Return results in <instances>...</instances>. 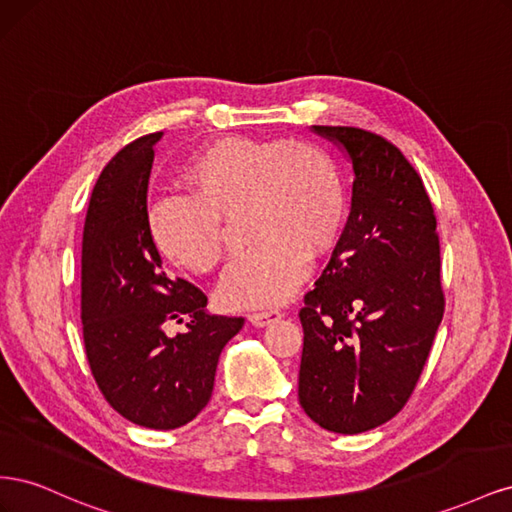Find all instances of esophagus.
Returning a JSON list of instances; mask_svg holds the SVG:
<instances>
[{"label":"esophagus","mask_w":512,"mask_h":512,"mask_svg":"<svg viewBox=\"0 0 512 512\" xmlns=\"http://www.w3.org/2000/svg\"><path fill=\"white\" fill-rule=\"evenodd\" d=\"M280 316H282L280 309H265V312H254V314H250V316H247V320H250V322L254 324V327H265V324L277 320Z\"/></svg>","instance_id":"34e87169"}]
</instances>
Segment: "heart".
Segmentation results:
<instances>
[{
    "mask_svg": "<svg viewBox=\"0 0 512 512\" xmlns=\"http://www.w3.org/2000/svg\"><path fill=\"white\" fill-rule=\"evenodd\" d=\"M185 194L145 211L149 243L164 260L209 273L224 256V220L243 211L252 243L230 262L218 301L226 309L280 305L309 273V252H331L348 220L344 177L327 149L288 138H220L181 168Z\"/></svg>",
    "mask_w": 512,
    "mask_h": 512,
    "instance_id": "b5f03b06",
    "label": "heart"
}]
</instances>
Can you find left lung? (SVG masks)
<instances>
[{
	"label": "left lung",
	"mask_w": 512,
	"mask_h": 512,
	"mask_svg": "<svg viewBox=\"0 0 512 512\" xmlns=\"http://www.w3.org/2000/svg\"><path fill=\"white\" fill-rule=\"evenodd\" d=\"M352 160V209L305 294L299 401L335 433L374 429L408 404L444 316L440 239L423 179L384 136L314 126Z\"/></svg>",
	"instance_id": "obj_1"
}]
</instances>
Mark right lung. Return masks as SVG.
I'll use <instances>...</instances> for the list:
<instances>
[{"mask_svg": "<svg viewBox=\"0 0 512 512\" xmlns=\"http://www.w3.org/2000/svg\"><path fill=\"white\" fill-rule=\"evenodd\" d=\"M145 134L104 166L89 198L81 258V320L91 376L123 418L177 429L203 410L215 367L243 318L205 312L207 294L164 271L145 230L153 145ZM188 319L175 338L168 323Z\"/></svg>", "mask_w": 512, "mask_h": 512, "instance_id": "1", "label": "right lung"}]
</instances>
